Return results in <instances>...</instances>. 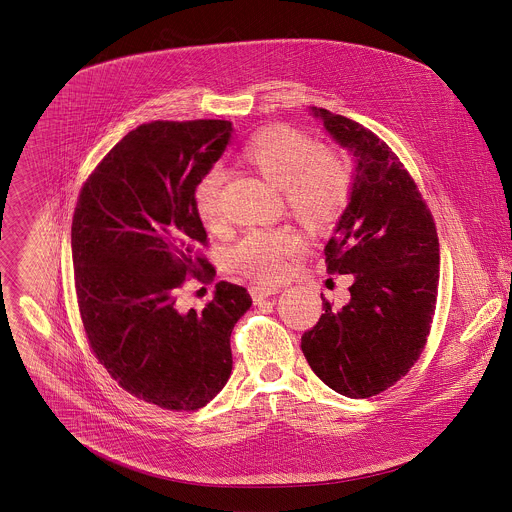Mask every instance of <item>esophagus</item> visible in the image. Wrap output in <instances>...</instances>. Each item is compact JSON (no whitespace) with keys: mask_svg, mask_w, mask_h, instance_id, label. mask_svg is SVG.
Returning <instances> with one entry per match:
<instances>
[{"mask_svg":"<svg viewBox=\"0 0 512 512\" xmlns=\"http://www.w3.org/2000/svg\"><path fill=\"white\" fill-rule=\"evenodd\" d=\"M278 292H280V288L270 286V284H258V286H252V288H250V295H252L254 303H260V301H264L266 297L276 295Z\"/></svg>","mask_w":512,"mask_h":512,"instance_id":"obj_1","label":"esophagus"}]
</instances>
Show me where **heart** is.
<instances>
[{
    "mask_svg": "<svg viewBox=\"0 0 512 512\" xmlns=\"http://www.w3.org/2000/svg\"><path fill=\"white\" fill-rule=\"evenodd\" d=\"M242 159L282 189L288 211L311 228L333 224L349 201V163L290 126H270L254 134L242 149ZM222 181L220 169H209L193 189L195 211L209 228H217L222 220ZM301 248L303 236L293 228L252 230L226 252V266L238 274L272 280L286 272L288 260Z\"/></svg>",
    "mask_w": 512,
    "mask_h": 512,
    "instance_id": "heart-1",
    "label": "heart"
}]
</instances>
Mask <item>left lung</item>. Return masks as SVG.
Wrapping results in <instances>:
<instances>
[{
    "label": "left lung",
    "instance_id": "1",
    "mask_svg": "<svg viewBox=\"0 0 512 512\" xmlns=\"http://www.w3.org/2000/svg\"><path fill=\"white\" fill-rule=\"evenodd\" d=\"M355 157L347 207L325 246L329 272L353 274L351 299L303 333L313 372L349 398L374 396L422 355L436 309L439 242L434 219L396 153L359 122L311 108ZM323 297V293H321Z\"/></svg>",
    "mask_w": 512,
    "mask_h": 512
}]
</instances>
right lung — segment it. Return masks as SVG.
<instances>
[{"mask_svg": "<svg viewBox=\"0 0 512 512\" xmlns=\"http://www.w3.org/2000/svg\"><path fill=\"white\" fill-rule=\"evenodd\" d=\"M232 136L226 120L151 122L124 136L86 179L74 209V286L88 343L130 394L167 410H199L230 378V333L250 309L219 282L203 311H181L187 276L215 274L199 256L207 230L197 181Z\"/></svg>", "mask_w": 512, "mask_h": 512, "instance_id": "1", "label": "right lung"}]
</instances>
